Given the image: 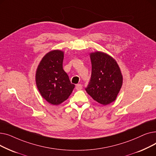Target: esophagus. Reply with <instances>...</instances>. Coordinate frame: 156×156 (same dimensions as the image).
Returning a JSON list of instances; mask_svg holds the SVG:
<instances>
[{
    "label": "esophagus",
    "mask_w": 156,
    "mask_h": 156,
    "mask_svg": "<svg viewBox=\"0 0 156 156\" xmlns=\"http://www.w3.org/2000/svg\"><path fill=\"white\" fill-rule=\"evenodd\" d=\"M76 89L77 90H80L82 89V85L81 84H77L76 85Z\"/></svg>",
    "instance_id": "obj_1"
}]
</instances>
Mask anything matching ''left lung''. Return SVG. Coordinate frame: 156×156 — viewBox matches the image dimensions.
Here are the masks:
<instances>
[{"label": "left lung", "instance_id": "8db88e82", "mask_svg": "<svg viewBox=\"0 0 156 156\" xmlns=\"http://www.w3.org/2000/svg\"><path fill=\"white\" fill-rule=\"evenodd\" d=\"M90 56L92 75L85 90L97 102L109 104L116 100L122 85L120 68L116 60L104 52L97 51Z\"/></svg>", "mask_w": 156, "mask_h": 156}]
</instances>
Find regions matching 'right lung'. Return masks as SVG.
<instances>
[{
    "mask_svg": "<svg viewBox=\"0 0 156 156\" xmlns=\"http://www.w3.org/2000/svg\"><path fill=\"white\" fill-rule=\"evenodd\" d=\"M64 52L54 50L46 54L36 71V84L40 94L48 103L59 105L67 100L75 85L62 68Z\"/></svg>",
    "mask_w": 156,
    "mask_h": 156,
    "instance_id": "add662e5",
    "label": "right lung"
}]
</instances>
